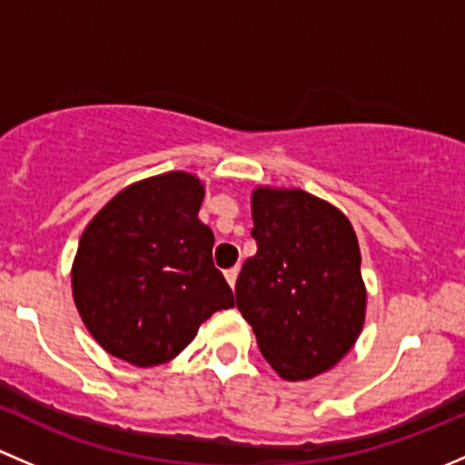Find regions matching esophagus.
<instances>
[{
  "label": "esophagus",
  "mask_w": 465,
  "mask_h": 465,
  "mask_svg": "<svg viewBox=\"0 0 465 465\" xmlns=\"http://www.w3.org/2000/svg\"><path fill=\"white\" fill-rule=\"evenodd\" d=\"M237 275H239V266L231 268V271H226V282L231 284V289H234V282H237Z\"/></svg>",
  "instance_id": "obj_1"
}]
</instances>
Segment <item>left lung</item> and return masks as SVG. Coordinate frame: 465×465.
Masks as SVG:
<instances>
[{
    "label": "left lung",
    "mask_w": 465,
    "mask_h": 465,
    "mask_svg": "<svg viewBox=\"0 0 465 465\" xmlns=\"http://www.w3.org/2000/svg\"><path fill=\"white\" fill-rule=\"evenodd\" d=\"M251 210L257 252L237 277V309L268 365L284 381H309L338 365L365 324L356 231L300 188L257 185Z\"/></svg>",
    "instance_id": "8db88e82"
}]
</instances>
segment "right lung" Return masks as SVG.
<instances>
[{
    "mask_svg": "<svg viewBox=\"0 0 465 465\" xmlns=\"http://www.w3.org/2000/svg\"><path fill=\"white\" fill-rule=\"evenodd\" d=\"M205 185L165 172L116 194L84 228L71 266L74 302L95 342L136 367L179 356L232 291L199 219Z\"/></svg>",
    "mask_w": 465,
    "mask_h": 465,
    "instance_id": "add662e5",
    "label": "right lung"
}]
</instances>
